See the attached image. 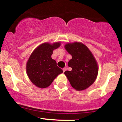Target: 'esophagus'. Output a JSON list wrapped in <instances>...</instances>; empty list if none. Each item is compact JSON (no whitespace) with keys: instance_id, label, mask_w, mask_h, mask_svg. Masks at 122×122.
Masks as SVG:
<instances>
[{"instance_id":"1","label":"esophagus","mask_w":122,"mask_h":122,"mask_svg":"<svg viewBox=\"0 0 122 122\" xmlns=\"http://www.w3.org/2000/svg\"><path fill=\"white\" fill-rule=\"evenodd\" d=\"M62 71H63V72H65L66 71V68H63V69H62Z\"/></svg>"}]
</instances>
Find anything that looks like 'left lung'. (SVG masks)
Here are the masks:
<instances>
[{"mask_svg":"<svg viewBox=\"0 0 122 122\" xmlns=\"http://www.w3.org/2000/svg\"><path fill=\"white\" fill-rule=\"evenodd\" d=\"M64 47L72 57L68 64L72 71H65L64 74L75 90H85L93 84L97 78V61L89 48L81 42L66 43Z\"/></svg>","mask_w":122,"mask_h":122,"instance_id":"obj_1","label":"left lung"}]
</instances>
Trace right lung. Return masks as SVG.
<instances>
[{"mask_svg":"<svg viewBox=\"0 0 122 122\" xmlns=\"http://www.w3.org/2000/svg\"><path fill=\"white\" fill-rule=\"evenodd\" d=\"M60 45V42H44L30 54L26 63V73L32 83L37 87H48L58 75L62 73V70L57 66L56 61L51 58L53 51Z\"/></svg>","mask_w":122,"mask_h":122,"instance_id":"1","label":"right lung"}]
</instances>
